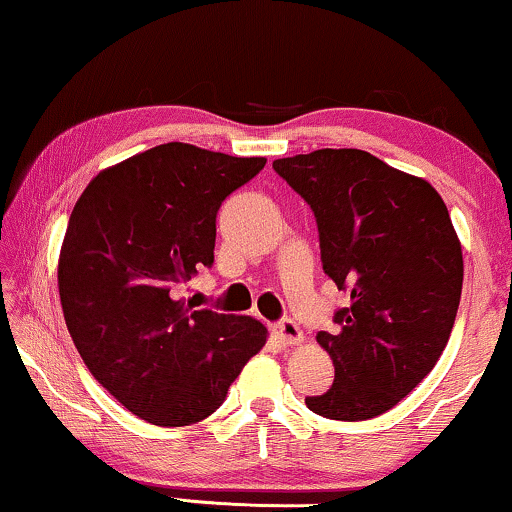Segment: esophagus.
I'll use <instances>...</instances> for the list:
<instances>
[{
  "label": "esophagus",
  "instance_id": "1",
  "mask_svg": "<svg viewBox=\"0 0 512 512\" xmlns=\"http://www.w3.org/2000/svg\"><path fill=\"white\" fill-rule=\"evenodd\" d=\"M275 333L279 335V340H282L286 347L300 345V342H303V331H300L298 324L293 319L279 321V324L275 326Z\"/></svg>",
  "mask_w": 512,
  "mask_h": 512
}]
</instances>
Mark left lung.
I'll use <instances>...</instances> for the list:
<instances>
[{
  "instance_id": "left-lung-1",
  "label": "left lung",
  "mask_w": 512,
  "mask_h": 512,
  "mask_svg": "<svg viewBox=\"0 0 512 512\" xmlns=\"http://www.w3.org/2000/svg\"><path fill=\"white\" fill-rule=\"evenodd\" d=\"M317 216L324 272L349 291L338 331L317 333L335 380L305 405L361 422L401 403L450 340L464 256L443 198L422 177L359 149H319L272 163Z\"/></svg>"
}]
</instances>
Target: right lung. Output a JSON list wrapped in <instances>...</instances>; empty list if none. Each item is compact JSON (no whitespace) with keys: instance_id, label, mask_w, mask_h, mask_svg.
<instances>
[{"instance_id":"obj_1","label":"right lung","mask_w":512,"mask_h":512,"mask_svg":"<svg viewBox=\"0 0 512 512\" xmlns=\"http://www.w3.org/2000/svg\"><path fill=\"white\" fill-rule=\"evenodd\" d=\"M263 167L170 142L102 170L76 200L58 258L69 335L95 380L144 422L209 417L268 340L254 317L179 298L214 263L221 202Z\"/></svg>"}]
</instances>
